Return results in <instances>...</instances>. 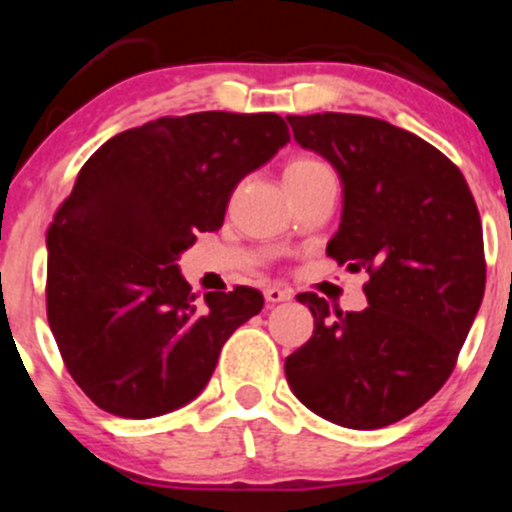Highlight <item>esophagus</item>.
Instances as JSON below:
<instances>
[{"label": "esophagus", "instance_id": "1", "mask_svg": "<svg viewBox=\"0 0 512 512\" xmlns=\"http://www.w3.org/2000/svg\"><path fill=\"white\" fill-rule=\"evenodd\" d=\"M265 299L270 304H277V302H287V299H292V289L287 287H280V285H270L265 289Z\"/></svg>", "mask_w": 512, "mask_h": 512}]
</instances>
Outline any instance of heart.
I'll return each mask as SVG.
<instances>
[{
	"instance_id": "heart-1",
	"label": "heart",
	"mask_w": 512,
	"mask_h": 512,
	"mask_svg": "<svg viewBox=\"0 0 512 512\" xmlns=\"http://www.w3.org/2000/svg\"><path fill=\"white\" fill-rule=\"evenodd\" d=\"M319 168H327V165L312 156H294L292 160H287V165H285V180L299 178V175H307V173H312V170H319Z\"/></svg>"
}]
</instances>
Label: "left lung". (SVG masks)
<instances>
[{"mask_svg":"<svg viewBox=\"0 0 512 512\" xmlns=\"http://www.w3.org/2000/svg\"><path fill=\"white\" fill-rule=\"evenodd\" d=\"M294 141L342 178V223L327 255L369 282L364 312L297 294L314 317L287 356L294 396L327 421L384 428L451 376L485 292L483 227L466 178L438 148L356 113L287 116Z\"/></svg>","mask_w":512,"mask_h":512,"instance_id":"8db88e82","label":"left lung"}]
</instances>
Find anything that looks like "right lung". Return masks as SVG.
<instances>
[{
	"instance_id": "right-lung-1",
	"label": "right lung",
	"mask_w": 512,
	"mask_h": 512,
	"mask_svg": "<svg viewBox=\"0 0 512 512\" xmlns=\"http://www.w3.org/2000/svg\"><path fill=\"white\" fill-rule=\"evenodd\" d=\"M289 141L277 113L163 116L118 133L84 163L46 232V317L71 379L113 416L193 401L223 344L255 317V287L195 299L175 260L223 227L247 173Z\"/></svg>"
}]
</instances>
